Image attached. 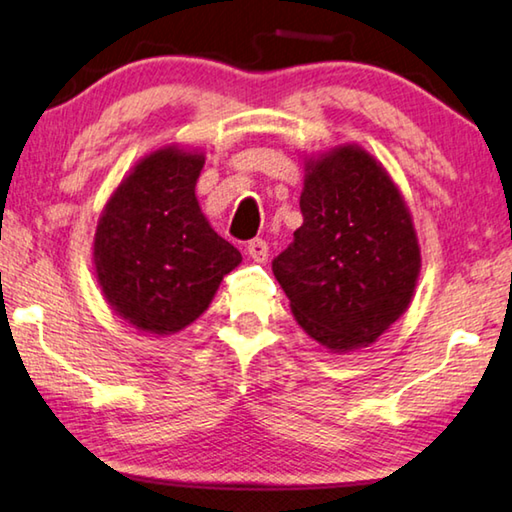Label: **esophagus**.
<instances>
[{
	"label": "esophagus",
	"instance_id": "obj_1",
	"mask_svg": "<svg viewBox=\"0 0 512 512\" xmlns=\"http://www.w3.org/2000/svg\"><path fill=\"white\" fill-rule=\"evenodd\" d=\"M247 254H249L251 261L265 263L267 256H270V247H267V242L263 238H256L247 245Z\"/></svg>",
	"mask_w": 512,
	"mask_h": 512
}]
</instances>
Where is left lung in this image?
I'll return each instance as SVG.
<instances>
[{
	"label": "left lung",
	"mask_w": 512,
	"mask_h": 512,
	"mask_svg": "<svg viewBox=\"0 0 512 512\" xmlns=\"http://www.w3.org/2000/svg\"><path fill=\"white\" fill-rule=\"evenodd\" d=\"M304 224L272 261L290 308L331 351L367 347L413 299L422 258L413 217L395 181L358 145L306 163Z\"/></svg>",
	"instance_id": "8db88e82"
}]
</instances>
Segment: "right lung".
<instances>
[{
	"label": "right lung",
	"mask_w": 512,
	"mask_h": 512,
	"mask_svg": "<svg viewBox=\"0 0 512 512\" xmlns=\"http://www.w3.org/2000/svg\"><path fill=\"white\" fill-rule=\"evenodd\" d=\"M204 154L156 149L106 201L92 258L115 315L138 331L170 335L206 311L240 251L201 213L195 186Z\"/></svg>",
	"instance_id": "add662e5"
}]
</instances>
